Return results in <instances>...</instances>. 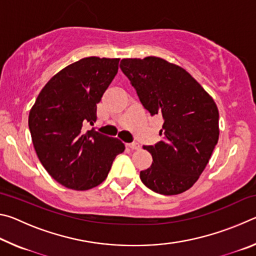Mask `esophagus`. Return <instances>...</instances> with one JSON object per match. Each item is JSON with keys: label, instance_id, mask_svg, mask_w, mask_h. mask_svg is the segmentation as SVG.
<instances>
[{"label": "esophagus", "instance_id": "esophagus-1", "mask_svg": "<svg viewBox=\"0 0 256 256\" xmlns=\"http://www.w3.org/2000/svg\"><path fill=\"white\" fill-rule=\"evenodd\" d=\"M126 146H128V149H131V150H138V148H140V146H138V144H136V142H133V144H128Z\"/></svg>", "mask_w": 256, "mask_h": 256}]
</instances>
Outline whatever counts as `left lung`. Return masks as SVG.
Returning a JSON list of instances; mask_svg holds the SVG:
<instances>
[{
    "label": "left lung",
    "instance_id": "8db88e82",
    "mask_svg": "<svg viewBox=\"0 0 256 256\" xmlns=\"http://www.w3.org/2000/svg\"><path fill=\"white\" fill-rule=\"evenodd\" d=\"M120 68L151 116H162L160 141L144 146L152 156L140 172L146 188L176 196L192 188L219 138V112L203 86L180 66L157 56L123 58Z\"/></svg>",
    "mask_w": 256,
    "mask_h": 256
}]
</instances>
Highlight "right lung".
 Here are the masks:
<instances>
[{"label":"right lung","mask_w":256,"mask_h":256,"mask_svg":"<svg viewBox=\"0 0 256 256\" xmlns=\"http://www.w3.org/2000/svg\"><path fill=\"white\" fill-rule=\"evenodd\" d=\"M120 58L90 56L62 68L47 82L29 112L34 148L60 185L86 190L102 184L125 146L84 125L97 118V104L118 70Z\"/></svg>","instance_id":"add662e5"}]
</instances>
